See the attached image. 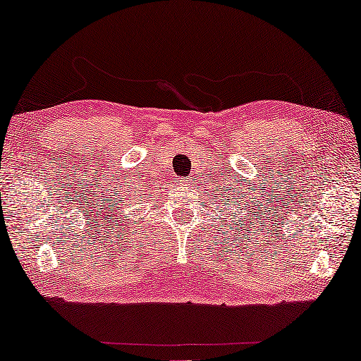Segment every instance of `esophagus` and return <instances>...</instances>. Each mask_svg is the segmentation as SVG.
<instances>
[{"label": "esophagus", "mask_w": 361, "mask_h": 361, "mask_svg": "<svg viewBox=\"0 0 361 361\" xmlns=\"http://www.w3.org/2000/svg\"><path fill=\"white\" fill-rule=\"evenodd\" d=\"M191 183H192V180L191 178H178V186H181V188H188V186H191Z\"/></svg>", "instance_id": "1"}]
</instances>
